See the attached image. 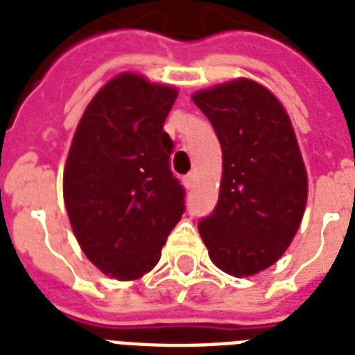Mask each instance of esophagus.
Masks as SVG:
<instances>
[{"label":"esophagus","instance_id":"34e87169","mask_svg":"<svg viewBox=\"0 0 355 355\" xmlns=\"http://www.w3.org/2000/svg\"><path fill=\"white\" fill-rule=\"evenodd\" d=\"M193 182H195V175L193 173H189L184 177V184H186V188H193Z\"/></svg>","mask_w":355,"mask_h":355}]
</instances>
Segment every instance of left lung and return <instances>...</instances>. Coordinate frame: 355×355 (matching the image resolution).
Segmentation results:
<instances>
[{
	"label": "left lung",
	"instance_id": "8db88e82",
	"mask_svg": "<svg viewBox=\"0 0 355 355\" xmlns=\"http://www.w3.org/2000/svg\"><path fill=\"white\" fill-rule=\"evenodd\" d=\"M223 150L219 200L199 221L211 261L252 276L286 252L302 221L308 178L291 121L258 83L239 79L197 92Z\"/></svg>",
	"mask_w": 355,
	"mask_h": 355
}]
</instances>
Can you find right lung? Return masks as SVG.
I'll return each mask as SVG.
<instances>
[{
	"label": "right lung",
	"instance_id": "add662e5",
	"mask_svg": "<svg viewBox=\"0 0 355 355\" xmlns=\"http://www.w3.org/2000/svg\"><path fill=\"white\" fill-rule=\"evenodd\" d=\"M171 86L121 73L92 99L64 169V202L83 252L105 275L136 280L160 259L180 221L182 184L173 177L164 121Z\"/></svg>",
	"mask_w": 355,
	"mask_h": 355
}]
</instances>
